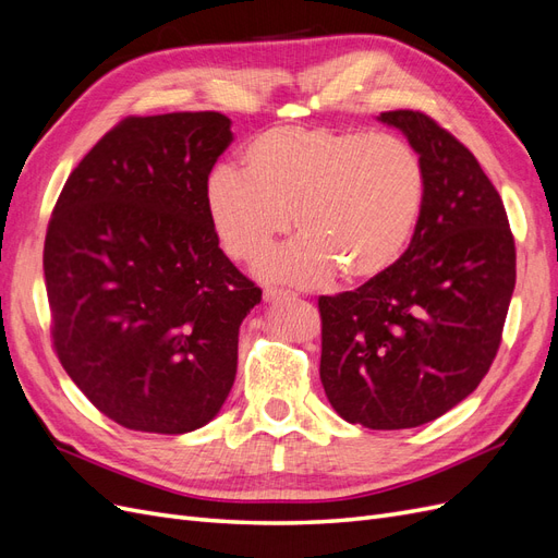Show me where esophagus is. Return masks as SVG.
Returning a JSON list of instances; mask_svg holds the SVG:
<instances>
[{
    "mask_svg": "<svg viewBox=\"0 0 558 558\" xmlns=\"http://www.w3.org/2000/svg\"><path fill=\"white\" fill-rule=\"evenodd\" d=\"M298 295L291 291H281V289H265L263 300L265 302H279V300H295Z\"/></svg>",
    "mask_w": 558,
    "mask_h": 558,
    "instance_id": "obj_1",
    "label": "esophagus"
}]
</instances>
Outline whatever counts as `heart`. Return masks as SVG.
Listing matches in <instances>:
<instances>
[{
    "instance_id": "b5f03b06",
    "label": "heart",
    "mask_w": 558,
    "mask_h": 558,
    "mask_svg": "<svg viewBox=\"0 0 558 558\" xmlns=\"http://www.w3.org/2000/svg\"><path fill=\"white\" fill-rule=\"evenodd\" d=\"M242 162L209 172L207 216L242 263L260 258L293 221L300 238L258 267L272 281L375 279L398 263L424 211V165L393 134L283 125L256 134Z\"/></svg>"
}]
</instances>
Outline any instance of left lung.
I'll return each instance as SVG.
<instances>
[{
  "mask_svg": "<svg viewBox=\"0 0 558 558\" xmlns=\"http://www.w3.org/2000/svg\"><path fill=\"white\" fill-rule=\"evenodd\" d=\"M426 174L400 260L356 291L320 295V384L373 430L416 428L468 398L492 367L514 291L508 214L477 158L421 111H386Z\"/></svg>",
  "mask_w": 558,
  "mask_h": 558,
  "instance_id": "1",
  "label": "left lung"
}]
</instances>
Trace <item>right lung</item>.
I'll use <instances>...</instances> for the list:
<instances>
[{
  "instance_id": "1",
  "label": "right lung",
  "mask_w": 558,
  "mask_h": 558,
  "mask_svg": "<svg viewBox=\"0 0 558 558\" xmlns=\"http://www.w3.org/2000/svg\"><path fill=\"white\" fill-rule=\"evenodd\" d=\"M230 118H125L66 179L44 277L53 347L95 408L130 430L181 435L221 412L260 289L218 246L205 181Z\"/></svg>"
}]
</instances>
